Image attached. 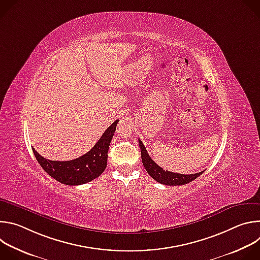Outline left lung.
<instances>
[{
	"mask_svg": "<svg viewBox=\"0 0 260 260\" xmlns=\"http://www.w3.org/2000/svg\"><path fill=\"white\" fill-rule=\"evenodd\" d=\"M139 145L141 148V157L144 168L146 169L147 173L149 174L155 181L158 183H161L164 185H172V186H177V185H184L187 184L194 179H197L199 176H201L203 172L191 174V175H183L178 173H173L169 171H165L162 168H160L158 165L154 162V160L148 154L145 146L143 145L142 141L139 140Z\"/></svg>",
	"mask_w": 260,
	"mask_h": 260,
	"instance_id": "left-lung-1",
	"label": "left lung"
}]
</instances>
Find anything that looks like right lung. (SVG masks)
Here are the masks:
<instances>
[{
    "mask_svg": "<svg viewBox=\"0 0 260 260\" xmlns=\"http://www.w3.org/2000/svg\"><path fill=\"white\" fill-rule=\"evenodd\" d=\"M118 119L111 124L90 151L68 161L49 160L41 156L32 148V152L43 170L56 181L66 185H81L98 178L107 167L108 150L113 138Z\"/></svg>",
    "mask_w": 260,
    "mask_h": 260,
    "instance_id": "obj_1",
    "label": "right lung"
}]
</instances>
